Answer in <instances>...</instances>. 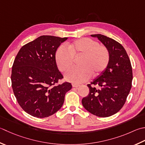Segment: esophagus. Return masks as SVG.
Masks as SVG:
<instances>
[{
    "mask_svg": "<svg viewBox=\"0 0 145 145\" xmlns=\"http://www.w3.org/2000/svg\"><path fill=\"white\" fill-rule=\"evenodd\" d=\"M72 86H73V87H78L80 86V84L73 83V84H72Z\"/></svg>",
    "mask_w": 145,
    "mask_h": 145,
    "instance_id": "esophagus-1",
    "label": "esophagus"
}]
</instances>
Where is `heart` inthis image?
Here are the masks:
<instances>
[{
    "instance_id": "b5f03b06",
    "label": "heart",
    "mask_w": 145,
    "mask_h": 145,
    "mask_svg": "<svg viewBox=\"0 0 145 145\" xmlns=\"http://www.w3.org/2000/svg\"><path fill=\"white\" fill-rule=\"evenodd\" d=\"M68 50L59 47L55 53V61L59 70L67 73L72 69L74 58H80L78 69L71 70L65 75L67 80L75 83L88 80L91 75L98 76L106 70L109 63L110 54L107 48L99 45L90 38H81L67 44Z\"/></svg>"
}]
</instances>
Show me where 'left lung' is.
<instances>
[{
  "instance_id": "1",
  "label": "left lung",
  "mask_w": 145,
  "mask_h": 145,
  "mask_svg": "<svg viewBox=\"0 0 145 145\" xmlns=\"http://www.w3.org/2000/svg\"><path fill=\"white\" fill-rule=\"evenodd\" d=\"M90 36L98 38L107 48L110 60L106 70L87 85L90 91L82 103L91 114L109 117L123 107L131 89V61L125 49L118 41L101 34Z\"/></svg>"
}]
</instances>
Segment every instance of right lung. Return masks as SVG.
I'll return each instance as SVG.
<instances>
[{
	"instance_id": "right-lung-1",
	"label": "right lung",
	"mask_w": 145,
	"mask_h": 145,
	"mask_svg": "<svg viewBox=\"0 0 145 145\" xmlns=\"http://www.w3.org/2000/svg\"><path fill=\"white\" fill-rule=\"evenodd\" d=\"M68 38L41 36L24 45L14 59L11 82L14 95L25 112L47 118L63 106L72 84L55 86L63 75L58 69L55 53Z\"/></svg>"
}]
</instances>
